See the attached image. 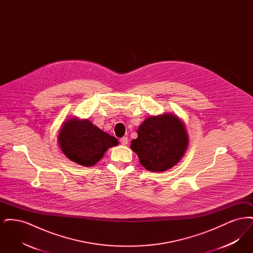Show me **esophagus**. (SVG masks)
Returning a JSON list of instances; mask_svg holds the SVG:
<instances>
[{
	"label": "esophagus",
	"mask_w": 253,
	"mask_h": 253,
	"mask_svg": "<svg viewBox=\"0 0 253 253\" xmlns=\"http://www.w3.org/2000/svg\"><path fill=\"white\" fill-rule=\"evenodd\" d=\"M121 143L122 145L128 144V137L127 136H123L122 138H121Z\"/></svg>",
	"instance_id": "1"
}]
</instances>
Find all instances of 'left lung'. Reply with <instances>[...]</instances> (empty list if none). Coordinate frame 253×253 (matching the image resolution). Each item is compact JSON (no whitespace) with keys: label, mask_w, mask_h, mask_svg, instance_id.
<instances>
[{"label":"left lung","mask_w":253,"mask_h":253,"mask_svg":"<svg viewBox=\"0 0 253 253\" xmlns=\"http://www.w3.org/2000/svg\"><path fill=\"white\" fill-rule=\"evenodd\" d=\"M136 132L137 138L131 141V149L150 171L160 172L172 168L189 146L185 123L174 114L148 117Z\"/></svg>","instance_id":"1"}]
</instances>
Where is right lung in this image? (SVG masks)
I'll use <instances>...</instances> for the list:
<instances>
[{"mask_svg":"<svg viewBox=\"0 0 253 253\" xmlns=\"http://www.w3.org/2000/svg\"><path fill=\"white\" fill-rule=\"evenodd\" d=\"M58 142L62 154L84 167L96 164L109 148L119 144V140L103 132L88 120L71 118L60 126Z\"/></svg>","mask_w":253,"mask_h":253,"instance_id":"right-lung-1","label":"right lung"}]
</instances>
